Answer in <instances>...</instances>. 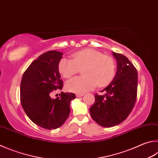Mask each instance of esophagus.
I'll return each instance as SVG.
<instances>
[{"label":"esophagus","mask_w":158,"mask_h":158,"mask_svg":"<svg viewBox=\"0 0 158 158\" xmlns=\"http://www.w3.org/2000/svg\"><path fill=\"white\" fill-rule=\"evenodd\" d=\"M84 93H77V94H76V96L77 97H83L84 96Z\"/></svg>","instance_id":"34e87169"}]
</instances>
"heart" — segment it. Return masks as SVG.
<instances>
[{
    "instance_id": "1",
    "label": "heart",
    "mask_w": 158,
    "mask_h": 158,
    "mask_svg": "<svg viewBox=\"0 0 158 158\" xmlns=\"http://www.w3.org/2000/svg\"><path fill=\"white\" fill-rule=\"evenodd\" d=\"M83 70L84 76L77 77L66 83L68 90L74 93H84L98 85H108L114 76L115 62L111 56L94 49H84L74 53L73 59L63 58L59 64V70L65 78H70Z\"/></svg>"
}]
</instances>
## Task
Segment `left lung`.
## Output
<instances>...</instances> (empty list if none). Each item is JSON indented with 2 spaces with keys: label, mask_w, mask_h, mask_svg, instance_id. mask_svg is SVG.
I'll use <instances>...</instances> for the list:
<instances>
[{
  "label": "left lung",
  "mask_w": 158,
  "mask_h": 158,
  "mask_svg": "<svg viewBox=\"0 0 158 158\" xmlns=\"http://www.w3.org/2000/svg\"><path fill=\"white\" fill-rule=\"evenodd\" d=\"M117 61L115 77L102 92L95 94V102L90 108L92 118L103 127H112L127 118L135 104L137 71L127 56L113 52Z\"/></svg>",
  "instance_id": "obj_1"
}]
</instances>
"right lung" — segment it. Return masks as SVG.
Listing matches in <instances>:
<instances>
[{
    "mask_svg": "<svg viewBox=\"0 0 158 158\" xmlns=\"http://www.w3.org/2000/svg\"><path fill=\"white\" fill-rule=\"evenodd\" d=\"M63 54L52 50L34 60L23 74L20 97L25 113L34 124L51 130L59 128L66 121L70 104L75 94L61 93L52 99L51 93L64 86L59 71Z\"/></svg>",
    "mask_w": 158,
    "mask_h": 158,
    "instance_id": "right-lung-1",
    "label": "right lung"
}]
</instances>
